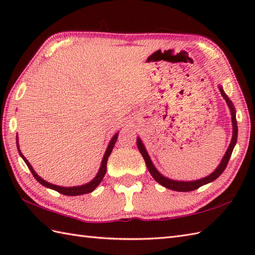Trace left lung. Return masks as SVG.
I'll list each match as a JSON object with an SVG mask.
<instances>
[{
	"mask_svg": "<svg viewBox=\"0 0 255 255\" xmlns=\"http://www.w3.org/2000/svg\"><path fill=\"white\" fill-rule=\"evenodd\" d=\"M220 90V93L223 95L224 99L226 100L227 104H228L230 111H231V116H232V127H234V134H232V139H231V142L228 150H227V152L224 156V159L221 160V163L219 164V166L211 174L207 177H204L202 180H197V181H193V182H181V181H173L170 180V178H166L163 175H161L160 173L158 172V170L155 169L154 165L152 164V162H151L150 158H149V154L147 153V151L144 149V145L142 144L141 140L139 138L137 139V145H138V149L140 151V153L142 154L144 162H145V165H147L148 170L150 172V174L152 175V177L154 180L158 182L159 184H161L162 186H164L169 189H172V191H176V192H191V191H195V189L199 188L200 186L205 185V184L210 183L215 181L216 178L219 177L221 175V173L225 171V169L227 167V164H228V162L230 160V156L232 151H234V148L236 145L237 142V137H238V126H237V119H236V112H235V107L232 105L231 101L228 99V96L226 95V93L224 92V90L219 88Z\"/></svg>",
	"mask_w": 255,
	"mask_h": 255,
	"instance_id": "left-lung-1",
	"label": "left lung"
}]
</instances>
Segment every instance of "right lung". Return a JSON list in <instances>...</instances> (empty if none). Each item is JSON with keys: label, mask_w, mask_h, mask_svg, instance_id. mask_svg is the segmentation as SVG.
I'll return each instance as SVG.
<instances>
[{"label": "right lung", "mask_w": 255, "mask_h": 255, "mask_svg": "<svg viewBox=\"0 0 255 255\" xmlns=\"http://www.w3.org/2000/svg\"><path fill=\"white\" fill-rule=\"evenodd\" d=\"M117 138H118V133H116L115 136H114V137L112 138L110 144H108V148H107V150H106L104 158H103L102 164H101V167H100V171H99V173H97V175L94 177V180L91 181V182L88 183V184H85V185L74 186V187H61V186L53 185V184H50V183H48V182L44 181L41 177H39V176H38V175L36 174V172H35L34 170H32V167H31V165L29 164V162L26 160V158H25V156H24L23 154H21L19 148H18V152H19L21 158H23V160L25 161V163L27 164V166H28V169L30 170L31 174L34 175V177L36 178V180H37L38 182H39V183L41 184V185H44V186H46V187H48V188L55 189V191H57L58 193H61V194H63V195H67V196H78V195H83V194H88V193L93 192L94 189H95L97 186H99V184L102 182L103 177H104L105 173H106L108 156H110L111 153H112V150H113V148H114V145H115V143H116ZM17 147H18V141H17Z\"/></svg>", "instance_id": "1"}]
</instances>
